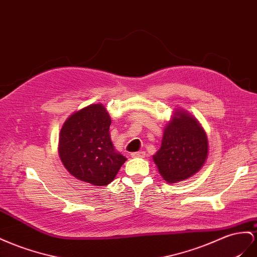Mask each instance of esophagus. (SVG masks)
I'll list each match as a JSON object with an SVG mask.
<instances>
[{
	"label": "esophagus",
	"mask_w": 257,
	"mask_h": 257,
	"mask_svg": "<svg viewBox=\"0 0 257 257\" xmlns=\"http://www.w3.org/2000/svg\"><path fill=\"white\" fill-rule=\"evenodd\" d=\"M131 156L133 158H144L146 156V154L144 151H138V152H133Z\"/></svg>",
	"instance_id": "obj_1"
}]
</instances>
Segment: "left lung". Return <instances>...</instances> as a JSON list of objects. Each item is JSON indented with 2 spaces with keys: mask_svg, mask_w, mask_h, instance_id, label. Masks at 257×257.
<instances>
[{
  "mask_svg": "<svg viewBox=\"0 0 257 257\" xmlns=\"http://www.w3.org/2000/svg\"><path fill=\"white\" fill-rule=\"evenodd\" d=\"M207 152L209 142L201 124L188 112L177 109L166 124L154 161L164 180L174 184L200 171Z\"/></svg>",
  "mask_w": 257,
  "mask_h": 257,
  "instance_id": "obj_1",
  "label": "left lung"
}]
</instances>
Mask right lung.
Masks as SVG:
<instances>
[{
  "label": "right lung",
  "instance_id": "1",
  "mask_svg": "<svg viewBox=\"0 0 257 257\" xmlns=\"http://www.w3.org/2000/svg\"><path fill=\"white\" fill-rule=\"evenodd\" d=\"M111 119L101 103H94L68 117L59 134L58 152L67 171L77 179L106 186L114 179L126 158L110 140Z\"/></svg>",
  "mask_w": 257,
  "mask_h": 257
}]
</instances>
